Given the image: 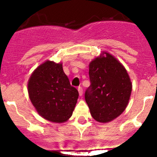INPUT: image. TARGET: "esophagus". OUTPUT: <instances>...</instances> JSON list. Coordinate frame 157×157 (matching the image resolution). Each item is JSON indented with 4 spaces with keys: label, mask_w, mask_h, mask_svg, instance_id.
Segmentation results:
<instances>
[{
    "label": "esophagus",
    "mask_w": 157,
    "mask_h": 157,
    "mask_svg": "<svg viewBox=\"0 0 157 157\" xmlns=\"http://www.w3.org/2000/svg\"><path fill=\"white\" fill-rule=\"evenodd\" d=\"M77 90H78L79 95H80V96H82V95H83V89H82L81 86H79V87L77 88Z\"/></svg>",
    "instance_id": "34e87169"
}]
</instances>
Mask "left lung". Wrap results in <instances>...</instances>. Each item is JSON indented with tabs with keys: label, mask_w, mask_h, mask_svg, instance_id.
Segmentation results:
<instances>
[{
	"label": "left lung",
	"mask_w": 157,
	"mask_h": 157,
	"mask_svg": "<svg viewBox=\"0 0 157 157\" xmlns=\"http://www.w3.org/2000/svg\"><path fill=\"white\" fill-rule=\"evenodd\" d=\"M90 86L85 99L92 117L101 123L110 122L128 106L132 83L123 64L107 52L89 64Z\"/></svg>",
	"instance_id": "8db88e82"
}]
</instances>
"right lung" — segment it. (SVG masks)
I'll return each instance as SVG.
<instances>
[{
	"label": "right lung",
	"mask_w": 157,
	"mask_h": 157,
	"mask_svg": "<svg viewBox=\"0 0 157 157\" xmlns=\"http://www.w3.org/2000/svg\"><path fill=\"white\" fill-rule=\"evenodd\" d=\"M28 93L38 114L55 123L65 122L71 118L79 96L63 71L62 63L51 61L41 64L32 73Z\"/></svg>",
	"instance_id": "obj_1"
}]
</instances>
